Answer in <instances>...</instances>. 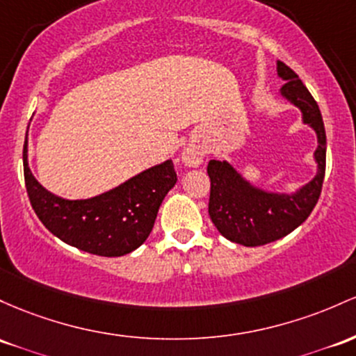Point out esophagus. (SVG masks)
I'll return each mask as SVG.
<instances>
[{"instance_id": "esophagus-1", "label": "esophagus", "mask_w": 356, "mask_h": 356, "mask_svg": "<svg viewBox=\"0 0 356 356\" xmlns=\"http://www.w3.org/2000/svg\"><path fill=\"white\" fill-rule=\"evenodd\" d=\"M202 157H204V152L197 145H187L182 152V162L187 167H197L202 162Z\"/></svg>"}]
</instances>
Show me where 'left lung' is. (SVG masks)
<instances>
[{
	"label": "left lung",
	"instance_id": "left-lung-1",
	"mask_svg": "<svg viewBox=\"0 0 356 356\" xmlns=\"http://www.w3.org/2000/svg\"><path fill=\"white\" fill-rule=\"evenodd\" d=\"M277 74L286 81L280 95L300 109L304 123L318 135L314 152L318 174L292 194L268 193L250 184L226 160H209L211 221L222 236L245 247L272 243L302 225L321 196L326 170V131L318 103L298 74L284 62H277Z\"/></svg>",
	"mask_w": 356,
	"mask_h": 356
}]
</instances>
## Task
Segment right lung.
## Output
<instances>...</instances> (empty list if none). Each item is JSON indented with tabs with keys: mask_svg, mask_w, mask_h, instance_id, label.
<instances>
[{
	"mask_svg": "<svg viewBox=\"0 0 356 356\" xmlns=\"http://www.w3.org/2000/svg\"><path fill=\"white\" fill-rule=\"evenodd\" d=\"M23 172L30 204L52 235L99 257L134 252L150 235L163 197L177 182L172 160L150 167L108 193L89 199L58 197L38 184L23 147Z\"/></svg>",
	"mask_w": 356,
	"mask_h": 356,
	"instance_id": "right-lung-1",
	"label": "right lung"
}]
</instances>
